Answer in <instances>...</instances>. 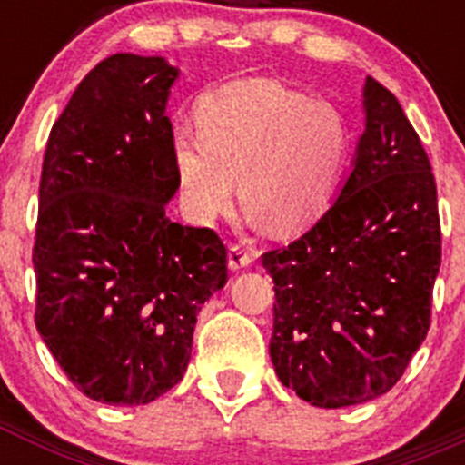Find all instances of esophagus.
<instances>
[{
	"instance_id": "obj_1",
	"label": "esophagus",
	"mask_w": 465,
	"mask_h": 465,
	"mask_svg": "<svg viewBox=\"0 0 465 465\" xmlns=\"http://www.w3.org/2000/svg\"><path fill=\"white\" fill-rule=\"evenodd\" d=\"M252 261H253L252 253L244 252L242 246L232 244L228 249V268L232 270V272H240V270L249 268V265H252Z\"/></svg>"
}]
</instances>
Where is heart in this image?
I'll return each mask as SVG.
<instances>
[{
	"label": "heart",
	"mask_w": 465,
	"mask_h": 465,
	"mask_svg": "<svg viewBox=\"0 0 465 465\" xmlns=\"http://www.w3.org/2000/svg\"><path fill=\"white\" fill-rule=\"evenodd\" d=\"M351 134L340 109L268 79L230 84L197 106V133L176 130L172 165L182 204L212 221L240 197L252 221L295 235L338 195Z\"/></svg>",
	"instance_id": "heart-1"
}]
</instances>
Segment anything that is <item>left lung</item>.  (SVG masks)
I'll return each instance as SVG.
<instances>
[{
	"label": "left lung",
	"instance_id": "1",
	"mask_svg": "<svg viewBox=\"0 0 465 465\" xmlns=\"http://www.w3.org/2000/svg\"><path fill=\"white\" fill-rule=\"evenodd\" d=\"M262 268L274 282V372L316 408L375 401L426 340L440 270L435 179L402 106L371 76L338 195Z\"/></svg>",
	"mask_w": 465,
	"mask_h": 465
}]
</instances>
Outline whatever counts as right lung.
Returning <instances> with one entry per match:
<instances>
[{
	"instance_id": "obj_1",
	"label": "right lung",
	"mask_w": 465,
	"mask_h": 465,
	"mask_svg": "<svg viewBox=\"0 0 465 465\" xmlns=\"http://www.w3.org/2000/svg\"><path fill=\"white\" fill-rule=\"evenodd\" d=\"M179 69L116 53L74 90L51 130L35 242L36 328L97 402L146 405L182 380L197 314L228 282L209 228L167 219Z\"/></svg>"
}]
</instances>
